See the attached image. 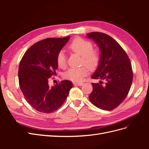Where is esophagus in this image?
Wrapping results in <instances>:
<instances>
[{"mask_svg":"<svg viewBox=\"0 0 149 149\" xmlns=\"http://www.w3.org/2000/svg\"><path fill=\"white\" fill-rule=\"evenodd\" d=\"M73 84L76 86H82L83 84V83H74Z\"/></svg>","mask_w":149,"mask_h":149,"instance_id":"esophagus-1","label":"esophagus"}]
</instances>
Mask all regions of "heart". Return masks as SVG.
Segmentation results:
<instances>
[{
  "instance_id": "obj_1",
  "label": "heart",
  "mask_w": 149,
  "mask_h": 149,
  "mask_svg": "<svg viewBox=\"0 0 149 149\" xmlns=\"http://www.w3.org/2000/svg\"><path fill=\"white\" fill-rule=\"evenodd\" d=\"M69 49L71 52L77 53L83 57L82 63L88 66L89 69L94 70L98 66L101 60L100 53L93 49L91 42L81 38H74L69 45ZM58 66L65 68L66 65V58L65 53L60 51L56 57ZM86 66L78 68H70L66 71L64 78L74 82H80L88 73Z\"/></svg>"
}]
</instances>
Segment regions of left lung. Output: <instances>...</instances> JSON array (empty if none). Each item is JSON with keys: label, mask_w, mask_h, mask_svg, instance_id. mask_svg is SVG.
<instances>
[{"label": "left lung", "mask_w": 149, "mask_h": 149, "mask_svg": "<svg viewBox=\"0 0 149 149\" xmlns=\"http://www.w3.org/2000/svg\"><path fill=\"white\" fill-rule=\"evenodd\" d=\"M87 37L100 48L101 60L92 79L104 80L92 83L89 99L97 107L105 111L115 109L127 97L131 87L133 72L131 63L123 48L110 36L91 32Z\"/></svg>", "instance_id": "8db88e82"}]
</instances>
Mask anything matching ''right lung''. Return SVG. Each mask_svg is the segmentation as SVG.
Listing matches in <instances>:
<instances>
[{"mask_svg":"<svg viewBox=\"0 0 149 149\" xmlns=\"http://www.w3.org/2000/svg\"><path fill=\"white\" fill-rule=\"evenodd\" d=\"M70 37L48 38L33 44L25 53L19 67V82L25 100L43 113L56 111L67 98L73 83L61 81L50 87L48 79L56 75V57Z\"/></svg>","mask_w":149,"mask_h":149,"instance_id":"right-lung-1","label":"right lung"}]
</instances>
